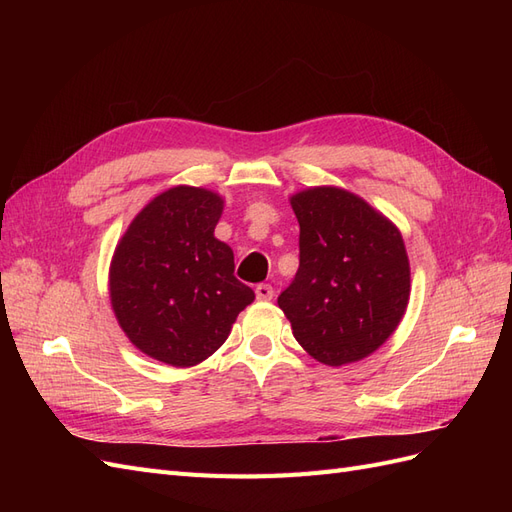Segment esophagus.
Listing matches in <instances>:
<instances>
[{"mask_svg": "<svg viewBox=\"0 0 512 512\" xmlns=\"http://www.w3.org/2000/svg\"><path fill=\"white\" fill-rule=\"evenodd\" d=\"M256 299L258 301H271L273 299V288L269 284H258L256 286Z\"/></svg>", "mask_w": 512, "mask_h": 512, "instance_id": "1", "label": "esophagus"}]
</instances>
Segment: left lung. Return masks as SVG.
I'll use <instances>...</instances> for the list:
<instances>
[{
  "instance_id": "obj_1",
  "label": "left lung",
  "mask_w": 512,
  "mask_h": 512,
  "mask_svg": "<svg viewBox=\"0 0 512 512\" xmlns=\"http://www.w3.org/2000/svg\"><path fill=\"white\" fill-rule=\"evenodd\" d=\"M299 220V271L277 297L292 335L316 361H361L393 335L410 299L399 228L361 196L307 188L290 198Z\"/></svg>"
}]
</instances>
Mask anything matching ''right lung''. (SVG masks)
<instances>
[{"label": "right lung", "mask_w": 512, "mask_h": 512, "mask_svg": "<svg viewBox=\"0 0 512 512\" xmlns=\"http://www.w3.org/2000/svg\"><path fill=\"white\" fill-rule=\"evenodd\" d=\"M224 198L177 185L136 215L115 247L108 292L119 327L156 361L192 367L218 350L254 290L215 239Z\"/></svg>", "instance_id": "right-lung-1"}]
</instances>
